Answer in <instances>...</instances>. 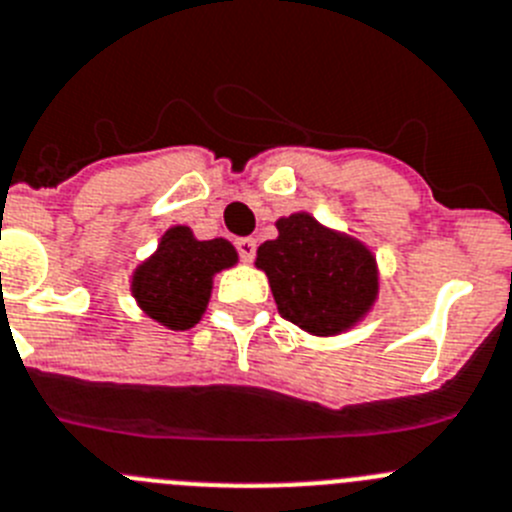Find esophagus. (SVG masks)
<instances>
[{"instance_id":"esophagus-1","label":"esophagus","mask_w":512,"mask_h":512,"mask_svg":"<svg viewBox=\"0 0 512 512\" xmlns=\"http://www.w3.org/2000/svg\"><path fill=\"white\" fill-rule=\"evenodd\" d=\"M234 247H237L239 252V260L252 262V257H255V250H257V242L252 237H239L237 242H234Z\"/></svg>"}]
</instances>
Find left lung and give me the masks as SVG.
<instances>
[{"label":"left lung","instance_id":"8db88e82","mask_svg":"<svg viewBox=\"0 0 512 512\" xmlns=\"http://www.w3.org/2000/svg\"><path fill=\"white\" fill-rule=\"evenodd\" d=\"M278 239L257 247L278 313L316 336H334L357 324L377 298V265L362 242L321 227L311 214L275 222Z\"/></svg>","mask_w":512,"mask_h":512}]
</instances>
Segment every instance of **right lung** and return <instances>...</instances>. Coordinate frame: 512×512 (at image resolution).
I'll list each match as a JSON object with an SVG mask.
<instances>
[{
  "label": "right lung",
  "instance_id": "add662e5",
  "mask_svg": "<svg viewBox=\"0 0 512 512\" xmlns=\"http://www.w3.org/2000/svg\"><path fill=\"white\" fill-rule=\"evenodd\" d=\"M234 262L237 250L227 239L199 242L188 227H170L155 255L132 275V296L158 324L191 329L206 311L214 275Z\"/></svg>",
  "mask_w": 512,
  "mask_h": 512
}]
</instances>
